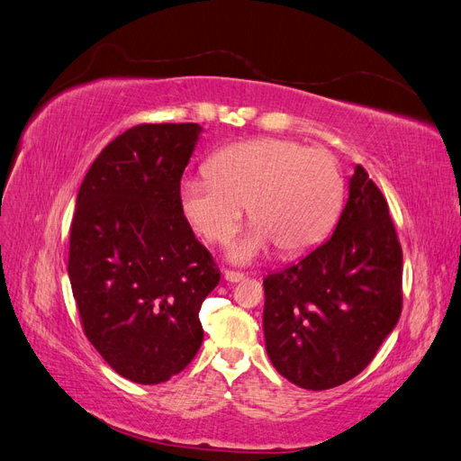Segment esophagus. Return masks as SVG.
I'll list each match as a JSON object with an SVG mask.
<instances>
[{"label":"esophagus","mask_w":461,"mask_h":461,"mask_svg":"<svg viewBox=\"0 0 461 461\" xmlns=\"http://www.w3.org/2000/svg\"><path fill=\"white\" fill-rule=\"evenodd\" d=\"M243 278H245V276H243L241 272H233V270H226V272H223V280L231 282V284H238V282H241Z\"/></svg>","instance_id":"1"}]
</instances>
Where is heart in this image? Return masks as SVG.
Wrapping results in <instances>:
<instances>
[{
	"label": "heart",
	"instance_id": "heart-1",
	"mask_svg": "<svg viewBox=\"0 0 461 461\" xmlns=\"http://www.w3.org/2000/svg\"><path fill=\"white\" fill-rule=\"evenodd\" d=\"M206 172L181 181V210L204 240L228 243L247 204L255 223L228 249L238 265L265 257L274 245L284 255L309 251L330 233L344 206L336 158L294 140L230 144L210 158Z\"/></svg>",
	"mask_w": 461,
	"mask_h": 461
}]
</instances>
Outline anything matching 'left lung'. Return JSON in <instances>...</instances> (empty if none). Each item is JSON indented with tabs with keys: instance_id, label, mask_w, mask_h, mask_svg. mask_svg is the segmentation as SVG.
Here are the masks:
<instances>
[{
	"instance_id": "left-lung-1",
	"label": "left lung",
	"mask_w": 461,
	"mask_h": 461,
	"mask_svg": "<svg viewBox=\"0 0 461 461\" xmlns=\"http://www.w3.org/2000/svg\"><path fill=\"white\" fill-rule=\"evenodd\" d=\"M262 284L267 353L289 383L328 390L373 361L402 312V247L359 164L330 238Z\"/></svg>"
}]
</instances>
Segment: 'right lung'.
Instances as JSON below:
<instances>
[{"label": "right lung", "mask_w": 461, "mask_h": 461, "mask_svg": "<svg viewBox=\"0 0 461 461\" xmlns=\"http://www.w3.org/2000/svg\"><path fill=\"white\" fill-rule=\"evenodd\" d=\"M196 123H144L104 149L77 194L69 280L85 334L139 384L181 373L203 344L199 311L220 270L183 216Z\"/></svg>", "instance_id": "add662e5"}]
</instances>
